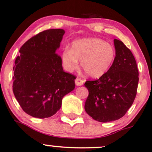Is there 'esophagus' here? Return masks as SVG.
<instances>
[{
	"label": "esophagus",
	"instance_id": "obj_1",
	"mask_svg": "<svg viewBox=\"0 0 152 152\" xmlns=\"http://www.w3.org/2000/svg\"><path fill=\"white\" fill-rule=\"evenodd\" d=\"M75 83L77 86H80L84 83V80L80 78H76V80H75Z\"/></svg>",
	"mask_w": 152,
	"mask_h": 152
}]
</instances>
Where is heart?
<instances>
[{
	"label": "heart",
	"mask_w": 152,
	"mask_h": 152,
	"mask_svg": "<svg viewBox=\"0 0 152 152\" xmlns=\"http://www.w3.org/2000/svg\"><path fill=\"white\" fill-rule=\"evenodd\" d=\"M115 57L113 46L95 38L74 41L71 50L65 48L62 55L64 69L72 72L78 66V61L83 72L91 78H99L106 73Z\"/></svg>",
	"instance_id": "b5f03b06"
}]
</instances>
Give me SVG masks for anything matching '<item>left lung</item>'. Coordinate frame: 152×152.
Returning <instances> with one entry per match:
<instances>
[{
    "label": "left lung",
    "instance_id": "8db88e82",
    "mask_svg": "<svg viewBox=\"0 0 152 152\" xmlns=\"http://www.w3.org/2000/svg\"><path fill=\"white\" fill-rule=\"evenodd\" d=\"M114 43L116 57L108 72L99 79L85 83L89 92L85 110L102 123L118 120L126 114L135 98L139 81L131 51L120 40L114 39Z\"/></svg>",
    "mask_w": 152,
    "mask_h": 152
}]
</instances>
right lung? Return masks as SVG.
Listing matches in <instances>:
<instances>
[{"instance_id":"1","label":"right lung","mask_w":152,"mask_h":152,"mask_svg":"<svg viewBox=\"0 0 152 152\" xmlns=\"http://www.w3.org/2000/svg\"><path fill=\"white\" fill-rule=\"evenodd\" d=\"M64 29L43 31L23 45L13 67L12 90L26 114L38 118L53 116L62 98L75 88L76 76L64 72L57 53Z\"/></svg>"}]
</instances>
